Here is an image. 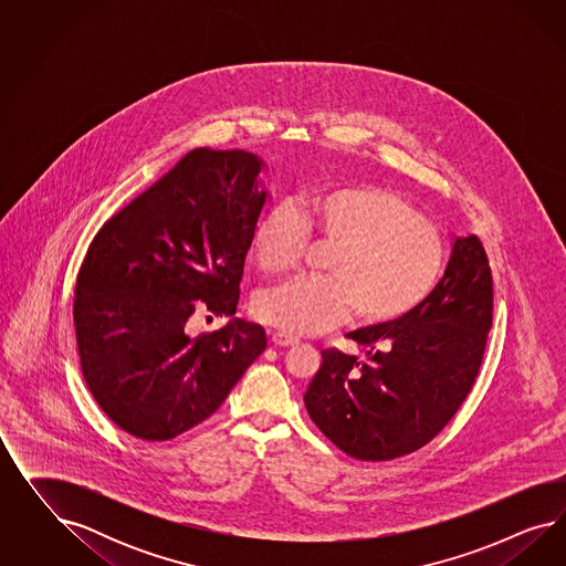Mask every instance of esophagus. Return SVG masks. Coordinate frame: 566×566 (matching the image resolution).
Returning a JSON list of instances; mask_svg holds the SVG:
<instances>
[{
  "instance_id": "34e87169",
  "label": "esophagus",
  "mask_w": 566,
  "mask_h": 566,
  "mask_svg": "<svg viewBox=\"0 0 566 566\" xmlns=\"http://www.w3.org/2000/svg\"><path fill=\"white\" fill-rule=\"evenodd\" d=\"M270 340L274 346H280V348H289V346H294L296 340L292 338V336H286V334H282V332H272L270 334Z\"/></svg>"
}]
</instances>
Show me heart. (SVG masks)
Listing matches in <instances>:
<instances>
[{
  "instance_id": "b5f03b06",
  "label": "heart",
  "mask_w": 566,
  "mask_h": 566,
  "mask_svg": "<svg viewBox=\"0 0 566 566\" xmlns=\"http://www.w3.org/2000/svg\"><path fill=\"white\" fill-rule=\"evenodd\" d=\"M308 239L332 244L324 275L294 277L259 298L261 322L291 336H313L353 315L357 326H384L417 307L444 268L433 223L395 190L332 185L294 206L270 209L251 253L265 275L292 272Z\"/></svg>"
}]
</instances>
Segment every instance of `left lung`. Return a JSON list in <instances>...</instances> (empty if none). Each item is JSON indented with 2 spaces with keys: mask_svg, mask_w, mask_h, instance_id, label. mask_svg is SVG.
<instances>
[{
  "mask_svg": "<svg viewBox=\"0 0 566 566\" xmlns=\"http://www.w3.org/2000/svg\"><path fill=\"white\" fill-rule=\"evenodd\" d=\"M492 272L478 237L454 240L444 277L417 307L348 338L363 357L334 348L305 392L311 421L359 461H390L431 442L480 374L492 327Z\"/></svg>",
  "mask_w": 566,
  "mask_h": 566,
  "instance_id": "left-lung-1",
  "label": "left lung"
}]
</instances>
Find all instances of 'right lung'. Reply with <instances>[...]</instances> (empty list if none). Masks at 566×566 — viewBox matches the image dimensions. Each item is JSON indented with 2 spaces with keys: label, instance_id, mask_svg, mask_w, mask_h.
<instances>
[{
  "label": "right lung",
  "instance_id": "add662e5",
  "mask_svg": "<svg viewBox=\"0 0 566 566\" xmlns=\"http://www.w3.org/2000/svg\"><path fill=\"white\" fill-rule=\"evenodd\" d=\"M247 151L192 149L103 223L76 275L78 359L102 411L130 436L171 440L222 407L265 350L255 324L190 334L237 313L268 192Z\"/></svg>",
  "mask_w": 566,
  "mask_h": 566
}]
</instances>
